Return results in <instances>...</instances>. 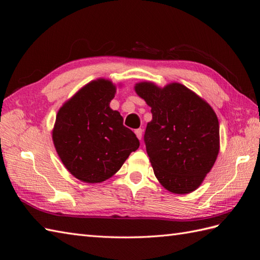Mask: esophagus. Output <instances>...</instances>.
<instances>
[{
  "label": "esophagus",
  "instance_id": "34e87169",
  "mask_svg": "<svg viewBox=\"0 0 260 260\" xmlns=\"http://www.w3.org/2000/svg\"><path fill=\"white\" fill-rule=\"evenodd\" d=\"M142 132H143V130H142V129H137V130L135 131L136 136H137V138H138L139 140L142 139Z\"/></svg>",
  "mask_w": 260,
  "mask_h": 260
}]
</instances>
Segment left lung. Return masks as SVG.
I'll use <instances>...</instances> for the list:
<instances>
[{"label":"left lung","mask_w":260,"mask_h":260,"mask_svg":"<svg viewBox=\"0 0 260 260\" xmlns=\"http://www.w3.org/2000/svg\"><path fill=\"white\" fill-rule=\"evenodd\" d=\"M135 91L151 107L144 141L154 174L171 193L195 191L211 170L220 147L219 121L214 109L185 85L164 88L139 82Z\"/></svg>","instance_id":"1"}]
</instances>
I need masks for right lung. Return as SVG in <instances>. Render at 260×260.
I'll use <instances>...</instances> for the list:
<instances>
[{"label":"right lung","mask_w":260,"mask_h":260,"mask_svg":"<svg viewBox=\"0 0 260 260\" xmlns=\"http://www.w3.org/2000/svg\"><path fill=\"white\" fill-rule=\"evenodd\" d=\"M116 84L99 78L59 108L52 130L55 149L66 169L85 183H100L121 168L140 142L109 103Z\"/></svg>","instance_id":"add662e5"}]
</instances>
